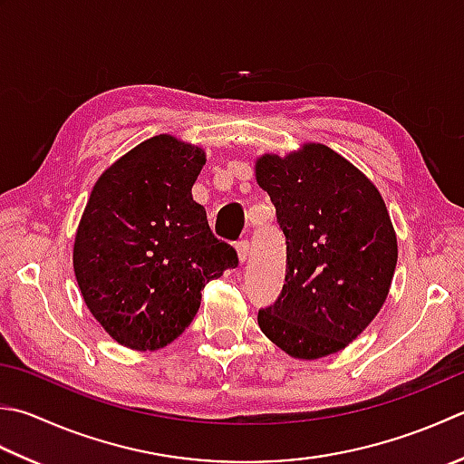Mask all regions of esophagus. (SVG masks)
<instances>
[{
	"label": "esophagus",
	"instance_id": "esophagus-1",
	"mask_svg": "<svg viewBox=\"0 0 464 464\" xmlns=\"http://www.w3.org/2000/svg\"><path fill=\"white\" fill-rule=\"evenodd\" d=\"M237 256H239V261L245 263L247 261V256H249V241H239L237 243Z\"/></svg>",
	"mask_w": 464,
	"mask_h": 464
}]
</instances>
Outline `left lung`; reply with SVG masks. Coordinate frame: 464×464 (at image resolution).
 Listing matches in <instances>:
<instances>
[{
    "instance_id": "left-lung-1",
    "label": "left lung",
    "mask_w": 464,
    "mask_h": 464,
    "mask_svg": "<svg viewBox=\"0 0 464 464\" xmlns=\"http://www.w3.org/2000/svg\"><path fill=\"white\" fill-rule=\"evenodd\" d=\"M256 177L287 245L284 289L259 310V328L294 358L330 356L366 330L388 295L398 245L386 205L324 144L285 159L266 154Z\"/></svg>"
}]
</instances>
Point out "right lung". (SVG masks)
<instances>
[{
	"label": "right lung",
	"mask_w": 464,
	"mask_h": 464,
	"mask_svg": "<svg viewBox=\"0 0 464 464\" xmlns=\"http://www.w3.org/2000/svg\"><path fill=\"white\" fill-rule=\"evenodd\" d=\"M203 165L198 147L152 136L118 159L88 198L74 274L90 314L126 348L159 350L177 340L205 284L239 266L190 195Z\"/></svg>",
	"instance_id": "add662e5"
}]
</instances>
